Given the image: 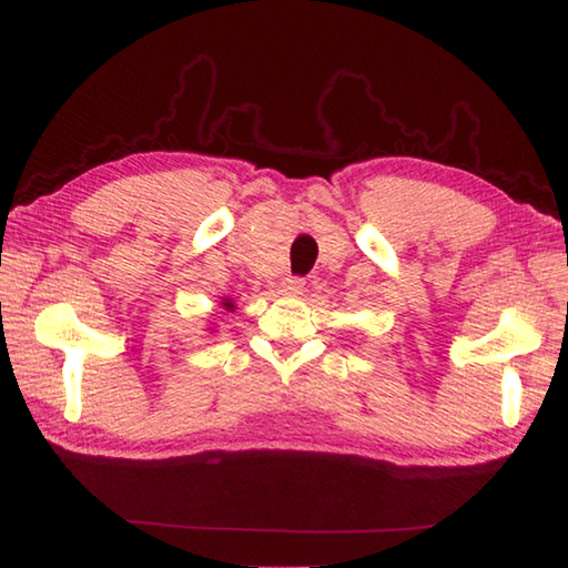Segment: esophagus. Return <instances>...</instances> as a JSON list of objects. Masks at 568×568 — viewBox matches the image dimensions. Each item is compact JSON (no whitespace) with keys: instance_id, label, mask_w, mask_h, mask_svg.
I'll use <instances>...</instances> for the list:
<instances>
[{"instance_id":"34e87169","label":"esophagus","mask_w":568,"mask_h":568,"mask_svg":"<svg viewBox=\"0 0 568 568\" xmlns=\"http://www.w3.org/2000/svg\"><path fill=\"white\" fill-rule=\"evenodd\" d=\"M282 292L286 296H298L304 292V280L302 276H286V280L282 282Z\"/></svg>"}]
</instances>
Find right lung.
I'll return each mask as SVG.
<instances>
[{
    "label": "right lung",
    "instance_id": "add662e5",
    "mask_svg": "<svg viewBox=\"0 0 568 568\" xmlns=\"http://www.w3.org/2000/svg\"><path fill=\"white\" fill-rule=\"evenodd\" d=\"M222 306H224V308H227V312H234V306H232V302H230V298H224V302H222Z\"/></svg>",
    "mask_w": 568,
    "mask_h": 568
}]
</instances>
